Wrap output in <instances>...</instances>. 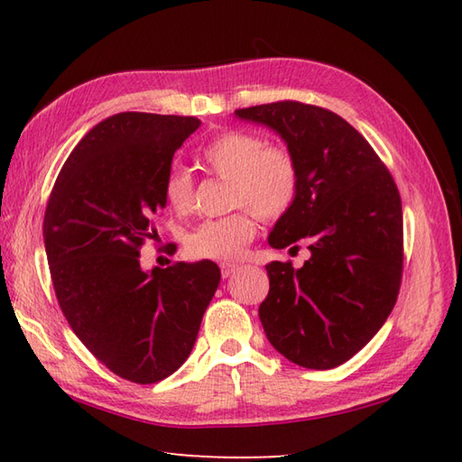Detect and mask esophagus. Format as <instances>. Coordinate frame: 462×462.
<instances>
[{
	"label": "esophagus",
	"mask_w": 462,
	"mask_h": 462,
	"mask_svg": "<svg viewBox=\"0 0 462 462\" xmlns=\"http://www.w3.org/2000/svg\"><path fill=\"white\" fill-rule=\"evenodd\" d=\"M240 270L238 263H232V262H222L220 263V272H222V278H230L232 273H236Z\"/></svg>",
	"instance_id": "obj_1"
}]
</instances>
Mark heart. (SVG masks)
Segmentation results:
<instances>
[{"instance_id": "1", "label": "heart", "mask_w": 462, "mask_h": 462, "mask_svg": "<svg viewBox=\"0 0 462 462\" xmlns=\"http://www.w3.org/2000/svg\"><path fill=\"white\" fill-rule=\"evenodd\" d=\"M210 172L230 180V206H246L266 220L280 218L296 200L300 174L293 156L282 146L248 131H226L202 151ZM164 202L174 212H189L194 202V182L189 171L174 166L162 182ZM256 234L250 211L238 210L222 218L204 220L186 236V250L194 258L234 260Z\"/></svg>"}]
</instances>
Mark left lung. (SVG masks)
<instances>
[{"instance_id":"obj_1","label":"left lung","mask_w":462,"mask_h":462,"mask_svg":"<svg viewBox=\"0 0 462 462\" xmlns=\"http://www.w3.org/2000/svg\"><path fill=\"white\" fill-rule=\"evenodd\" d=\"M286 143L298 164L296 200L268 236L282 250L310 240L301 268L270 262L260 321L276 351L296 365L331 369L381 329L403 270L399 190L375 151L339 115L298 101L234 111Z\"/></svg>"}]
</instances>
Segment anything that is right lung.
<instances>
[{
    "mask_svg": "<svg viewBox=\"0 0 462 462\" xmlns=\"http://www.w3.org/2000/svg\"><path fill=\"white\" fill-rule=\"evenodd\" d=\"M199 126L194 116L116 113L75 146L47 202L43 242L63 316L103 365L141 385L189 359L220 283L208 260L149 272L139 260L166 206L172 156Z\"/></svg>",
    "mask_w": 462,
    "mask_h": 462,
    "instance_id": "add662e5",
    "label": "right lung"
}]
</instances>
